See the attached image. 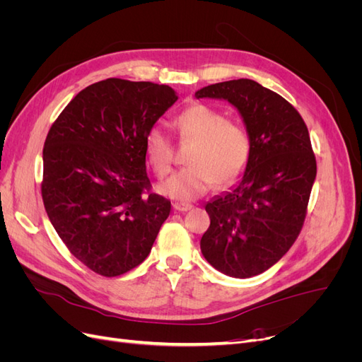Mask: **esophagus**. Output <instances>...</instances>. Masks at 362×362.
Wrapping results in <instances>:
<instances>
[{"mask_svg":"<svg viewBox=\"0 0 362 362\" xmlns=\"http://www.w3.org/2000/svg\"><path fill=\"white\" fill-rule=\"evenodd\" d=\"M192 208H193L192 204H185V202H175L173 204V210L175 211H180V213L189 211V210H192Z\"/></svg>","mask_w":362,"mask_h":362,"instance_id":"34e87169","label":"esophagus"}]
</instances>
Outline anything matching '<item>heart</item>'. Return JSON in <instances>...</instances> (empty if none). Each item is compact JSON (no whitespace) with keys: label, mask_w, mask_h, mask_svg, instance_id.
Instances as JSON below:
<instances>
[{"label":"heart","mask_w":362,"mask_h":362,"mask_svg":"<svg viewBox=\"0 0 362 362\" xmlns=\"http://www.w3.org/2000/svg\"><path fill=\"white\" fill-rule=\"evenodd\" d=\"M175 127L182 139L193 140L187 158L189 168L177 172L158 185L168 198L192 201L210 192L214 184H233L245 170L250 141L246 129L204 104H193L182 110ZM145 154L158 177L172 170V141L161 125H152L145 136Z\"/></svg>","instance_id":"heart-1"}]
</instances>
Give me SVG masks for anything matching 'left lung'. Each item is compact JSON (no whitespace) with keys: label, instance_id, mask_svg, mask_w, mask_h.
Instances as JSON below:
<instances>
[{"label":"left lung","instance_id":"obj_1","mask_svg":"<svg viewBox=\"0 0 362 362\" xmlns=\"http://www.w3.org/2000/svg\"><path fill=\"white\" fill-rule=\"evenodd\" d=\"M194 96L235 107L250 141L238 181L205 205L211 222L201 252L228 276L259 275L287 254L305 221L317 173L308 128L288 101L254 80L216 83Z\"/></svg>","mask_w":362,"mask_h":362}]
</instances>
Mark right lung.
Returning <instances> with one entry per match:
<instances>
[{
	"label": "right lung",
	"mask_w": 362,
	"mask_h": 362,
	"mask_svg": "<svg viewBox=\"0 0 362 362\" xmlns=\"http://www.w3.org/2000/svg\"><path fill=\"white\" fill-rule=\"evenodd\" d=\"M178 100L172 87L107 78L76 93L43 146L42 199L84 266L119 276L149 255L170 201L151 193L145 136Z\"/></svg>",
	"instance_id": "1"
}]
</instances>
